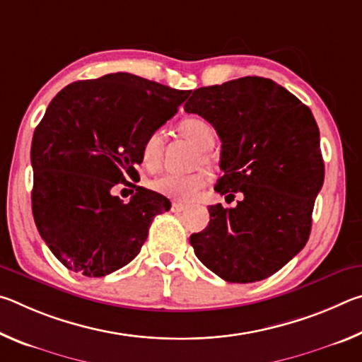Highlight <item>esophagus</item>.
Masks as SVG:
<instances>
[{"label":"esophagus","instance_id":"esophagus-1","mask_svg":"<svg viewBox=\"0 0 362 362\" xmlns=\"http://www.w3.org/2000/svg\"><path fill=\"white\" fill-rule=\"evenodd\" d=\"M185 207H187L185 204H180V203H173V204H170V211L179 214V212H182V211H185Z\"/></svg>","mask_w":362,"mask_h":362}]
</instances>
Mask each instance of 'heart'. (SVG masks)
<instances>
[{"mask_svg": "<svg viewBox=\"0 0 362 362\" xmlns=\"http://www.w3.org/2000/svg\"><path fill=\"white\" fill-rule=\"evenodd\" d=\"M177 134L189 144L198 148L194 155L193 166L203 164L206 168L214 166V156L211 155V148L216 144V131L209 122L201 118H187L177 124ZM164 151V137L159 131L151 132L142 144V163L145 168L151 170L161 166ZM206 183L204 173H192V174H163L148 182L151 189L161 193L169 198L179 201H189L196 194V192Z\"/></svg>", "mask_w": 362, "mask_h": 362, "instance_id": "heart-1", "label": "heart"}]
</instances>
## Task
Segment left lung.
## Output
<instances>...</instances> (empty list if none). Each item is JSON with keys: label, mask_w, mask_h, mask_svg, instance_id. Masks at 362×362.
Wrapping results in <instances>:
<instances>
[{"label": "left lung", "mask_w": 362, "mask_h": 362, "mask_svg": "<svg viewBox=\"0 0 362 362\" xmlns=\"http://www.w3.org/2000/svg\"><path fill=\"white\" fill-rule=\"evenodd\" d=\"M185 112L203 116L222 140L216 192L241 194L209 206V225L189 244L228 283L272 276L305 247L324 182L320 129L311 110L268 78L246 76L194 89Z\"/></svg>", "instance_id": "1"}]
</instances>
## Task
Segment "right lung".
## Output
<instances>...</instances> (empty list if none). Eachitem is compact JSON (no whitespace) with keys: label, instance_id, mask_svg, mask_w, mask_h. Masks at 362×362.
I'll return each instance as SVG.
<instances>
[{"label":"right lung","instance_id":"1","mask_svg":"<svg viewBox=\"0 0 362 362\" xmlns=\"http://www.w3.org/2000/svg\"><path fill=\"white\" fill-rule=\"evenodd\" d=\"M189 90L131 73L71 83L49 103L32 140V211L57 260L100 278L137 257L151 220L170 209L163 194L134 185L142 144L173 118ZM132 185L129 204L112 194Z\"/></svg>","mask_w":362,"mask_h":362}]
</instances>
